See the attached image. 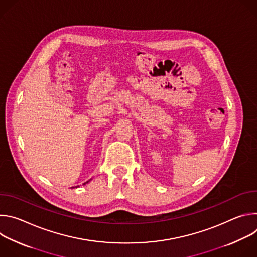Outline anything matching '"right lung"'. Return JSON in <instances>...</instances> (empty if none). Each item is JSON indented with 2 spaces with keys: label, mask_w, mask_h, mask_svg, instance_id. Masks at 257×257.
I'll return each instance as SVG.
<instances>
[{
  "label": "right lung",
  "mask_w": 257,
  "mask_h": 257,
  "mask_svg": "<svg viewBox=\"0 0 257 257\" xmlns=\"http://www.w3.org/2000/svg\"><path fill=\"white\" fill-rule=\"evenodd\" d=\"M89 181H90V180H89ZM89 181H87V182H85V183H83V185H85V184H86V183H88V182H89ZM77 187H79V186H76V188H77ZM72 188H74V187H72Z\"/></svg>",
  "instance_id": "1"
}]
</instances>
